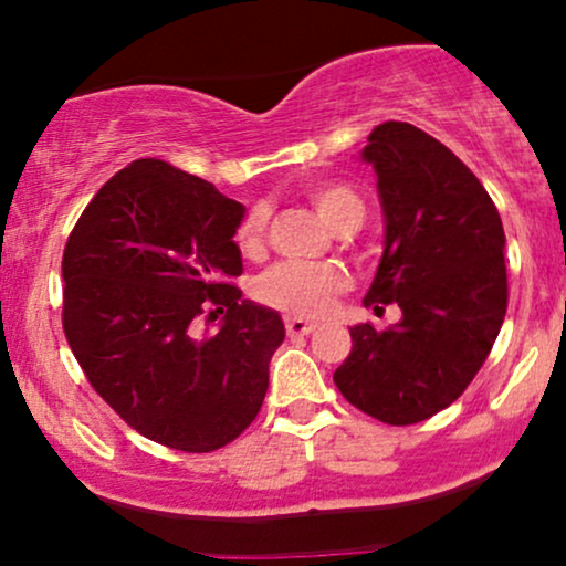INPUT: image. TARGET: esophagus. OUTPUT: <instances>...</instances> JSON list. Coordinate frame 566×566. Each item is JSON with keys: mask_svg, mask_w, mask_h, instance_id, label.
I'll use <instances>...</instances> for the list:
<instances>
[{"mask_svg": "<svg viewBox=\"0 0 566 566\" xmlns=\"http://www.w3.org/2000/svg\"><path fill=\"white\" fill-rule=\"evenodd\" d=\"M284 329H287L290 337H305L316 329V324L305 322V318H287V322H284Z\"/></svg>", "mask_w": 566, "mask_h": 566, "instance_id": "1", "label": "esophagus"}]
</instances>
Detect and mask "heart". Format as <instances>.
I'll list each match as a JSON object with an SVG mask.
<instances>
[{"label":"heart","mask_w":566,"mask_h":566,"mask_svg":"<svg viewBox=\"0 0 566 566\" xmlns=\"http://www.w3.org/2000/svg\"><path fill=\"white\" fill-rule=\"evenodd\" d=\"M305 197L318 218L337 234L356 231L366 218V202L350 184L316 181ZM265 210L253 208L234 231V244L244 258H261L265 248ZM348 290V274L335 263H279L255 282V297L287 316H322L339 292Z\"/></svg>","instance_id":"1"}]
</instances>
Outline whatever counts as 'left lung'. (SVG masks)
<instances>
[{
  "instance_id": "8db88e82",
  "label": "left lung",
  "mask_w": 566,
  "mask_h": 566,
  "mask_svg": "<svg viewBox=\"0 0 566 566\" xmlns=\"http://www.w3.org/2000/svg\"><path fill=\"white\" fill-rule=\"evenodd\" d=\"M385 213V253L364 305L403 311L385 332L350 329L337 366L345 400L385 424L434 417L467 390L506 316V234L478 176L421 128L387 120L369 134Z\"/></svg>"
}]
</instances>
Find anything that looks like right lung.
I'll list each match as a JSON object with an SVG mask.
<instances>
[{"instance_id":"obj_1","label":"right lung","mask_w":566,"mask_h":566,"mask_svg":"<svg viewBox=\"0 0 566 566\" xmlns=\"http://www.w3.org/2000/svg\"><path fill=\"white\" fill-rule=\"evenodd\" d=\"M242 202L171 163L142 158L94 195L63 253V329L99 398L145 438L210 453L248 430L284 339L244 301ZM202 312L224 322L193 332Z\"/></svg>"}]
</instances>
